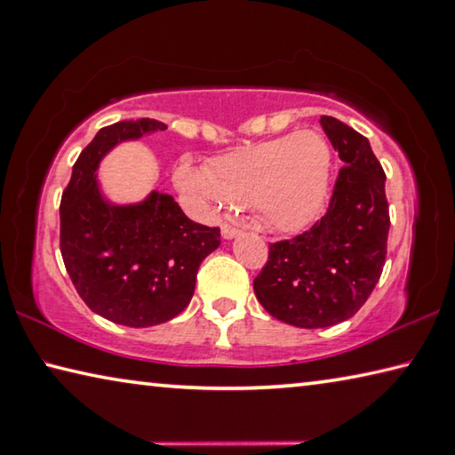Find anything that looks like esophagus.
Returning <instances> with one entry per match:
<instances>
[{"label": "esophagus", "mask_w": 455, "mask_h": 455, "mask_svg": "<svg viewBox=\"0 0 455 455\" xmlns=\"http://www.w3.org/2000/svg\"><path fill=\"white\" fill-rule=\"evenodd\" d=\"M220 233H222V236H225V239H233V236L241 235V230L236 228L235 225H228V222H225V225H222V228H220Z\"/></svg>", "instance_id": "obj_1"}]
</instances>
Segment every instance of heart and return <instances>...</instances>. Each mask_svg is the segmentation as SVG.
Wrapping results in <instances>:
<instances>
[{
	"label": "heart",
	"instance_id": "heart-1",
	"mask_svg": "<svg viewBox=\"0 0 455 455\" xmlns=\"http://www.w3.org/2000/svg\"><path fill=\"white\" fill-rule=\"evenodd\" d=\"M328 174V143L320 133L304 129L219 156L208 170L182 164L176 184L212 212L253 204L267 225L298 230L322 206Z\"/></svg>",
	"mask_w": 455,
	"mask_h": 455
}]
</instances>
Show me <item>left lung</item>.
<instances>
[{
	"mask_svg": "<svg viewBox=\"0 0 455 455\" xmlns=\"http://www.w3.org/2000/svg\"><path fill=\"white\" fill-rule=\"evenodd\" d=\"M320 125L344 165L330 204L306 233L269 244L253 281L273 318L298 328H328L355 315L379 283L387 259L385 170L364 135L323 115Z\"/></svg>",
	"mask_w": 455,
	"mask_h": 455,
	"instance_id": "8db88e82",
	"label": "left lung"
}]
</instances>
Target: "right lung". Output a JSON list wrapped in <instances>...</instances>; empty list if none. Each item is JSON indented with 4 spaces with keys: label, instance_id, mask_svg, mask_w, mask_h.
I'll list each match as a JSON object with an SVG mask.
<instances>
[{
    "label": "right lung",
    "instance_id": "right-lung-1",
    "mask_svg": "<svg viewBox=\"0 0 455 455\" xmlns=\"http://www.w3.org/2000/svg\"><path fill=\"white\" fill-rule=\"evenodd\" d=\"M164 129L156 119L100 129L72 165L60 200V253L72 285L92 312L129 328L184 312L200 263L220 244V228L190 220L170 194L151 192L135 206H113L100 196V157L119 141Z\"/></svg>",
    "mask_w": 455,
    "mask_h": 455
}]
</instances>
